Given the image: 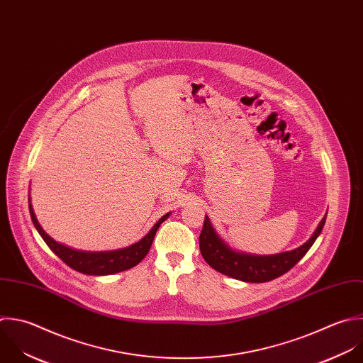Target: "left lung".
Wrapping results in <instances>:
<instances>
[{"label": "left lung", "instance_id": "1", "mask_svg": "<svg viewBox=\"0 0 363 363\" xmlns=\"http://www.w3.org/2000/svg\"><path fill=\"white\" fill-rule=\"evenodd\" d=\"M327 215L320 222L317 230L303 246L296 250L274 256H252L232 250L215 232L208 216L199 236V249L205 262L216 272L247 283H266L274 280L291 270L310 250L320 236Z\"/></svg>", "mask_w": 363, "mask_h": 363}]
</instances>
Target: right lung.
Listing matches in <instances>:
<instances>
[{
  "label": "right lung",
  "instance_id": "obj_1",
  "mask_svg": "<svg viewBox=\"0 0 363 363\" xmlns=\"http://www.w3.org/2000/svg\"><path fill=\"white\" fill-rule=\"evenodd\" d=\"M29 201V213L33 226L36 228L38 233L42 236L48 247L63 262L66 263L70 269L83 273V274H90V276H106V274H114L118 272L128 270L134 266H137L150 252V247L152 245L154 236L160 228V225L169 216V213L164 215L155 225L154 228L135 245L121 249V250H114V252H100V253H89V252H79L69 249L63 245L56 243L49 235L45 233V230L40 228L38 219L35 218L32 205H30V196H28Z\"/></svg>",
  "mask_w": 363,
  "mask_h": 363
}]
</instances>
